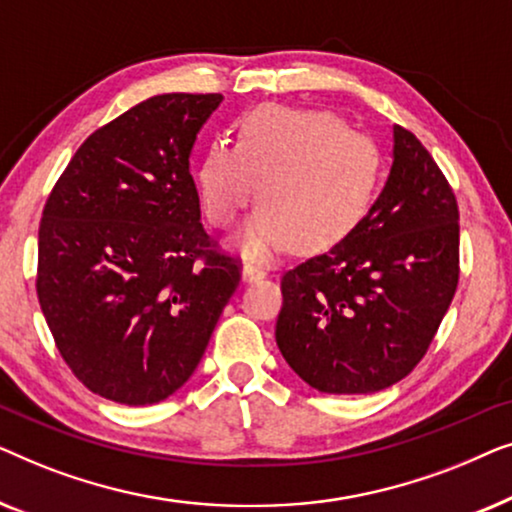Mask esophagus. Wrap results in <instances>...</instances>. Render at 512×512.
<instances>
[{"label":"esophagus","mask_w":512,"mask_h":512,"mask_svg":"<svg viewBox=\"0 0 512 512\" xmlns=\"http://www.w3.org/2000/svg\"><path fill=\"white\" fill-rule=\"evenodd\" d=\"M242 272H244V279H247V282H258V279H263L265 275H268L263 265L256 263V261H247V263H244Z\"/></svg>","instance_id":"1"}]
</instances>
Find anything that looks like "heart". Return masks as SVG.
<instances>
[{"label": "heart", "instance_id": "b5f03b06", "mask_svg": "<svg viewBox=\"0 0 512 512\" xmlns=\"http://www.w3.org/2000/svg\"><path fill=\"white\" fill-rule=\"evenodd\" d=\"M382 181V153L328 111L258 107L242 121L237 146L214 142L198 172V193L214 228L242 230L251 256L321 251L347 240L366 219Z\"/></svg>", "mask_w": 512, "mask_h": 512}]
</instances>
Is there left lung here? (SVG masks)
Masks as SVG:
<instances>
[{"label":"left lung","instance_id":"8db88e82","mask_svg":"<svg viewBox=\"0 0 512 512\" xmlns=\"http://www.w3.org/2000/svg\"><path fill=\"white\" fill-rule=\"evenodd\" d=\"M457 284V198L424 144L394 125V165L361 226L284 272L277 347L312 389L373 394L424 359Z\"/></svg>","mask_w":512,"mask_h":512}]
</instances>
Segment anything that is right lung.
<instances>
[{"label": "right lung", "mask_w": 512, "mask_h": 512, "mask_svg": "<svg viewBox=\"0 0 512 512\" xmlns=\"http://www.w3.org/2000/svg\"><path fill=\"white\" fill-rule=\"evenodd\" d=\"M219 93H167L97 128L39 223L37 296L76 380L123 405L172 396L242 277L200 223L188 156Z\"/></svg>", "instance_id": "add662e5"}]
</instances>
